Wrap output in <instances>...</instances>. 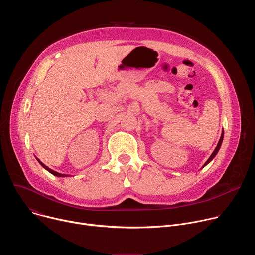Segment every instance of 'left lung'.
I'll use <instances>...</instances> for the list:
<instances>
[{
	"instance_id": "1",
	"label": "left lung",
	"mask_w": 255,
	"mask_h": 255,
	"mask_svg": "<svg viewBox=\"0 0 255 255\" xmlns=\"http://www.w3.org/2000/svg\"><path fill=\"white\" fill-rule=\"evenodd\" d=\"M223 137H224V132H222V134H221V138H220V140H219V142H218V144H217V147L215 148V150H214V152L211 154V156L209 157V159L206 161V163L203 165V167L204 166H206L215 156H216V154L218 153V151H219V149H220V147H221V144H222V142H223Z\"/></svg>"
}]
</instances>
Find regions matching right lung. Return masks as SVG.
<instances>
[{"label": "right lung", "instance_id": "obj_1", "mask_svg": "<svg viewBox=\"0 0 255 255\" xmlns=\"http://www.w3.org/2000/svg\"><path fill=\"white\" fill-rule=\"evenodd\" d=\"M36 159H37L38 160V162L47 170V171H49L51 174H53V175H55V176H59V177H61V176H68V174H62V173H59V172H56V171H54V170H52V169H50L49 167H47L45 164H43L38 158H36Z\"/></svg>", "mask_w": 255, "mask_h": 255}]
</instances>
